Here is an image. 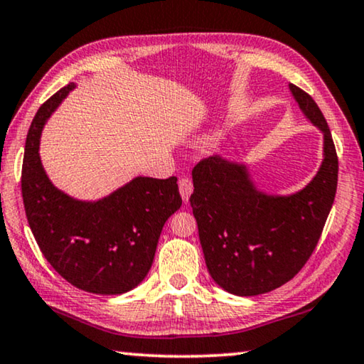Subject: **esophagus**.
Wrapping results in <instances>:
<instances>
[{
	"label": "esophagus",
	"mask_w": 364,
	"mask_h": 364,
	"mask_svg": "<svg viewBox=\"0 0 364 364\" xmlns=\"http://www.w3.org/2000/svg\"><path fill=\"white\" fill-rule=\"evenodd\" d=\"M192 191H193V183H192L191 178L182 177L181 181H178V192H181L183 202H188Z\"/></svg>",
	"instance_id": "34e87169"
}]
</instances>
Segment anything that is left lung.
Masks as SVG:
<instances>
[{"mask_svg": "<svg viewBox=\"0 0 364 364\" xmlns=\"http://www.w3.org/2000/svg\"><path fill=\"white\" fill-rule=\"evenodd\" d=\"M291 92L323 133V162L304 191L271 197L256 191L246 167L220 156L193 167L191 205L210 276L236 296H257L291 281L317 246L338 183V156L323 113L307 92Z\"/></svg>", "mask_w": 364, "mask_h": 364, "instance_id": "1", "label": "left lung"}]
</instances>
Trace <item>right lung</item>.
Returning <instances> with one entry per match:
<instances>
[{"label":"right lung","instance_id":"1","mask_svg":"<svg viewBox=\"0 0 364 364\" xmlns=\"http://www.w3.org/2000/svg\"><path fill=\"white\" fill-rule=\"evenodd\" d=\"M73 87L52 95L31 123L21 172L26 217L42 255L67 282L117 296L149 272L162 226L182 198L177 177H136L98 202L73 200L52 186L41 164V131Z\"/></svg>","mask_w":364,"mask_h":364}]
</instances>
